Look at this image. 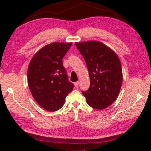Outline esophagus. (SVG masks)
Listing matches in <instances>:
<instances>
[{
    "label": "esophagus",
    "mask_w": 151,
    "mask_h": 151,
    "mask_svg": "<svg viewBox=\"0 0 151 151\" xmlns=\"http://www.w3.org/2000/svg\"><path fill=\"white\" fill-rule=\"evenodd\" d=\"M75 88H78V85H79V82H75Z\"/></svg>",
    "instance_id": "esophagus-1"
}]
</instances>
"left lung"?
Here are the masks:
<instances>
[{"instance_id": "obj_1", "label": "left lung", "mask_w": 151, "mask_h": 151, "mask_svg": "<svg viewBox=\"0 0 151 151\" xmlns=\"http://www.w3.org/2000/svg\"><path fill=\"white\" fill-rule=\"evenodd\" d=\"M86 61L90 87L82 94L91 107L103 110L116 100L123 82L121 64L117 54L100 41L76 42Z\"/></svg>"}]
</instances>
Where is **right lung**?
Listing matches in <instances>:
<instances>
[{"instance_id": "1", "label": "right lung", "mask_w": 151, "mask_h": 151, "mask_svg": "<svg viewBox=\"0 0 151 151\" xmlns=\"http://www.w3.org/2000/svg\"><path fill=\"white\" fill-rule=\"evenodd\" d=\"M72 43L53 42L34 54L27 70L28 85L34 100L49 111L58 110L74 86L67 81L62 59Z\"/></svg>"}]
</instances>
